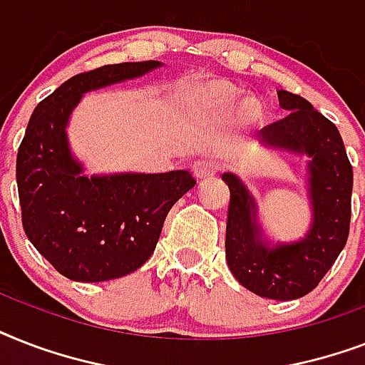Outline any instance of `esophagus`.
Segmentation results:
<instances>
[{
	"label": "esophagus",
	"mask_w": 365,
	"mask_h": 365,
	"mask_svg": "<svg viewBox=\"0 0 365 365\" xmlns=\"http://www.w3.org/2000/svg\"><path fill=\"white\" fill-rule=\"evenodd\" d=\"M217 165L216 163H210V160H197L193 165V176L199 180V182H205V180H210L217 174Z\"/></svg>",
	"instance_id": "1"
}]
</instances>
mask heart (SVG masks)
<instances>
[{
  "label": "heart",
  "instance_id": "b5f03b06",
  "mask_svg": "<svg viewBox=\"0 0 365 365\" xmlns=\"http://www.w3.org/2000/svg\"><path fill=\"white\" fill-rule=\"evenodd\" d=\"M235 96H237V94H235L233 88L225 87V85H212L210 87V100L214 102V106H216V108H220V110L233 108ZM242 111H244V115L252 117V119H254V117H257V106H255L252 100L244 102Z\"/></svg>",
  "mask_w": 365,
  "mask_h": 365
}]
</instances>
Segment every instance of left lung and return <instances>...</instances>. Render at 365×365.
Instances as JSON below:
<instances>
[{
    "label": "left lung",
    "instance_id": "obj_1",
    "mask_svg": "<svg viewBox=\"0 0 365 365\" xmlns=\"http://www.w3.org/2000/svg\"><path fill=\"white\" fill-rule=\"evenodd\" d=\"M278 104L288 115L261 130V145L305 155L307 197L311 225L303 239L277 242L259 223L257 202L233 172L229 185L225 259L244 288L267 299H299L317 288L345 248L351 223L352 166L337 126L288 91H278Z\"/></svg>",
    "mask_w": 365,
    "mask_h": 365
}]
</instances>
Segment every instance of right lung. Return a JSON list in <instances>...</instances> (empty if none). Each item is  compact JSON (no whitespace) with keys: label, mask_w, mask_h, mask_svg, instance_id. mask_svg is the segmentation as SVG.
Here are the masks:
<instances>
[{"label":"right lung","mask_w":365,"mask_h":365,"mask_svg":"<svg viewBox=\"0 0 365 365\" xmlns=\"http://www.w3.org/2000/svg\"><path fill=\"white\" fill-rule=\"evenodd\" d=\"M163 62H125L79 73L37 104L16 155L22 225L51 265L76 282L126 277L151 257L166 214L195 187L187 170L85 174L68 123L87 93L138 79Z\"/></svg>","instance_id":"obj_1"}]
</instances>
